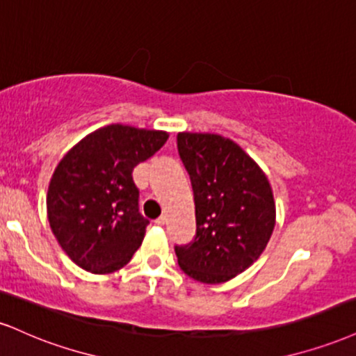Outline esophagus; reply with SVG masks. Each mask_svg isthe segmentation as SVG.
<instances>
[{"mask_svg":"<svg viewBox=\"0 0 356 356\" xmlns=\"http://www.w3.org/2000/svg\"><path fill=\"white\" fill-rule=\"evenodd\" d=\"M156 224H157V225H164V224H165V217H164V216L157 217V219H156Z\"/></svg>","mask_w":356,"mask_h":356,"instance_id":"obj_1","label":"esophagus"}]
</instances>
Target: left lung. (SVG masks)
<instances>
[{
	"mask_svg": "<svg viewBox=\"0 0 356 356\" xmlns=\"http://www.w3.org/2000/svg\"><path fill=\"white\" fill-rule=\"evenodd\" d=\"M177 151L189 172L195 237L175 245L179 267L202 284L230 280L259 259L275 227L267 175L241 145L217 134L179 132Z\"/></svg>",
	"mask_w": 356,
	"mask_h": 356,
	"instance_id": "8db88e82",
	"label": "left lung"
}]
</instances>
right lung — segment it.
Returning <instances> with one entry per match:
<instances>
[{
  "mask_svg": "<svg viewBox=\"0 0 356 356\" xmlns=\"http://www.w3.org/2000/svg\"><path fill=\"white\" fill-rule=\"evenodd\" d=\"M169 134L113 124L86 136L56 167L46 207L56 241L84 270L111 273L143 243L149 220L139 212L132 170Z\"/></svg>",
  "mask_w": 356,
  "mask_h": 356,
  "instance_id": "add662e5",
  "label": "right lung"
}]
</instances>
